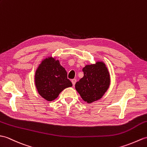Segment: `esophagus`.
Wrapping results in <instances>:
<instances>
[{"label":"esophagus","instance_id":"esophagus-1","mask_svg":"<svg viewBox=\"0 0 147 147\" xmlns=\"http://www.w3.org/2000/svg\"><path fill=\"white\" fill-rule=\"evenodd\" d=\"M71 82H72V83H73V86H74L75 84H76V79H73L72 80H71Z\"/></svg>","mask_w":147,"mask_h":147}]
</instances>
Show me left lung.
<instances>
[{
  "instance_id": "left-lung-1",
  "label": "left lung",
  "mask_w": 147,
  "mask_h": 147,
  "mask_svg": "<svg viewBox=\"0 0 147 147\" xmlns=\"http://www.w3.org/2000/svg\"><path fill=\"white\" fill-rule=\"evenodd\" d=\"M84 76L75 84L76 91L84 101L90 103L100 99L110 86V74L105 64L97 62L85 66Z\"/></svg>"
}]
</instances>
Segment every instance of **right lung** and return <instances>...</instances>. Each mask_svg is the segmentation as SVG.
Returning a JSON list of instances; mask_svg holds the SVG:
<instances>
[{
	"mask_svg": "<svg viewBox=\"0 0 147 147\" xmlns=\"http://www.w3.org/2000/svg\"><path fill=\"white\" fill-rule=\"evenodd\" d=\"M35 82L39 94L47 101H53L64 89L73 86L67 72L59 61L52 57L44 59L37 68Z\"/></svg>",
	"mask_w": 147,
	"mask_h": 147,
	"instance_id": "obj_1",
	"label": "right lung"
}]
</instances>
